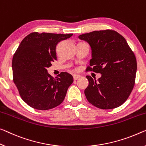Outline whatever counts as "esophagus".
I'll use <instances>...</instances> for the list:
<instances>
[{"instance_id": "esophagus-1", "label": "esophagus", "mask_w": 146, "mask_h": 146, "mask_svg": "<svg viewBox=\"0 0 146 146\" xmlns=\"http://www.w3.org/2000/svg\"><path fill=\"white\" fill-rule=\"evenodd\" d=\"M80 77H81V76L78 75V74H74V75H73L74 80H77L78 79H79V78H80Z\"/></svg>"}]
</instances>
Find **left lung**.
<instances>
[{"label":"left lung","instance_id":"8db88e82","mask_svg":"<svg viewBox=\"0 0 146 146\" xmlns=\"http://www.w3.org/2000/svg\"><path fill=\"white\" fill-rule=\"evenodd\" d=\"M90 45L92 59L87 71L101 74L98 81L86 78L89 86L85 95L89 103L109 110L124 103L135 84L137 62L125 38L112 30L95 31L79 36Z\"/></svg>","mask_w":146,"mask_h":146}]
</instances>
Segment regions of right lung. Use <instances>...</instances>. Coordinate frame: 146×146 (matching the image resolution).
<instances>
[{
  "instance_id": "right-lung-1",
  "label": "right lung",
  "mask_w": 146,
  "mask_h": 146,
  "mask_svg": "<svg viewBox=\"0 0 146 146\" xmlns=\"http://www.w3.org/2000/svg\"><path fill=\"white\" fill-rule=\"evenodd\" d=\"M72 35L34 32L19 44L12 59L13 80L29 106L48 110L63 102L73 82L72 76L62 72L53 78L47 69L57 60L58 43Z\"/></svg>"
}]
</instances>
